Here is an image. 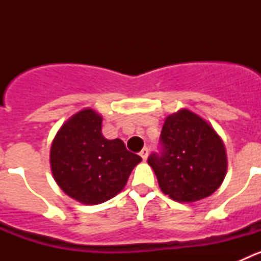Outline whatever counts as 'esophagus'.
Listing matches in <instances>:
<instances>
[{
  "label": "esophagus",
  "mask_w": 261,
  "mask_h": 261,
  "mask_svg": "<svg viewBox=\"0 0 261 261\" xmlns=\"http://www.w3.org/2000/svg\"><path fill=\"white\" fill-rule=\"evenodd\" d=\"M140 155L142 156V159H144V161H146L147 155H149V149H147V147H144V149L140 151Z\"/></svg>",
  "instance_id": "esophagus-1"
}]
</instances>
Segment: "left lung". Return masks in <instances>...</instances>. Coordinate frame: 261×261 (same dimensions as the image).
Wrapping results in <instances>:
<instances>
[{"instance_id":"obj_1","label":"left lung","mask_w":261,"mask_h":261,"mask_svg":"<svg viewBox=\"0 0 261 261\" xmlns=\"http://www.w3.org/2000/svg\"><path fill=\"white\" fill-rule=\"evenodd\" d=\"M161 151L147 163L165 195L179 202L211 196L222 184L227 170L222 140L204 119L188 110L166 119L159 137Z\"/></svg>"}]
</instances>
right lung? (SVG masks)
Returning a JSON list of instances; mask_svg holds the SVG:
<instances>
[{
	"label": "right lung",
	"mask_w": 261,
	"mask_h": 261,
	"mask_svg": "<svg viewBox=\"0 0 261 261\" xmlns=\"http://www.w3.org/2000/svg\"><path fill=\"white\" fill-rule=\"evenodd\" d=\"M142 158L126 150L120 138L102 135V116L86 108L60 128L50 147V167L56 183L82 204H100L125 187Z\"/></svg>",
	"instance_id": "obj_1"
}]
</instances>
